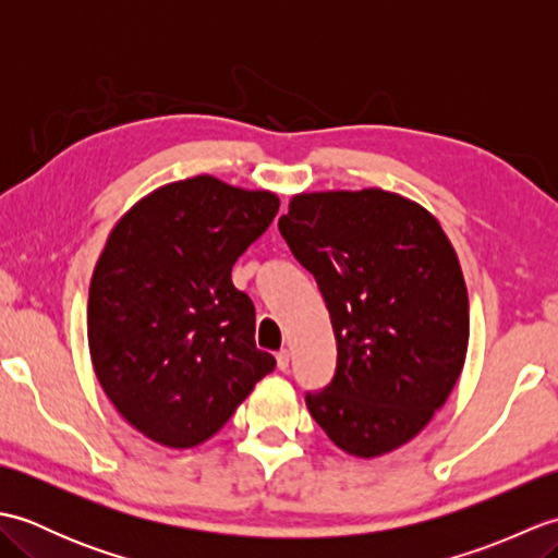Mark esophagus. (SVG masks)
<instances>
[{"label": "esophagus", "instance_id": "esophagus-1", "mask_svg": "<svg viewBox=\"0 0 558 558\" xmlns=\"http://www.w3.org/2000/svg\"><path fill=\"white\" fill-rule=\"evenodd\" d=\"M276 362H278V369L280 372H288L290 369V352L288 350H280L276 354Z\"/></svg>", "mask_w": 558, "mask_h": 558}]
</instances>
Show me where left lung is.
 I'll return each mask as SVG.
<instances>
[{
  "label": "left lung",
  "instance_id": "1",
  "mask_svg": "<svg viewBox=\"0 0 558 558\" xmlns=\"http://www.w3.org/2000/svg\"><path fill=\"white\" fill-rule=\"evenodd\" d=\"M333 324L330 384L306 408L360 458L417 436L465 364L470 316L458 256L429 213L384 189L294 196L278 220Z\"/></svg>",
  "mask_w": 558,
  "mask_h": 558
}]
</instances>
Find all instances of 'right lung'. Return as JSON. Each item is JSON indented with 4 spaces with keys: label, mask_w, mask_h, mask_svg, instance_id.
<instances>
[{
    "label": "right lung",
    "mask_w": 558,
    "mask_h": 558,
    "mask_svg": "<svg viewBox=\"0 0 558 558\" xmlns=\"http://www.w3.org/2000/svg\"><path fill=\"white\" fill-rule=\"evenodd\" d=\"M278 196L201 174L160 186L117 222L93 272V369L122 417L170 448L204 444L276 369L232 266Z\"/></svg>",
    "instance_id": "1"
}]
</instances>
